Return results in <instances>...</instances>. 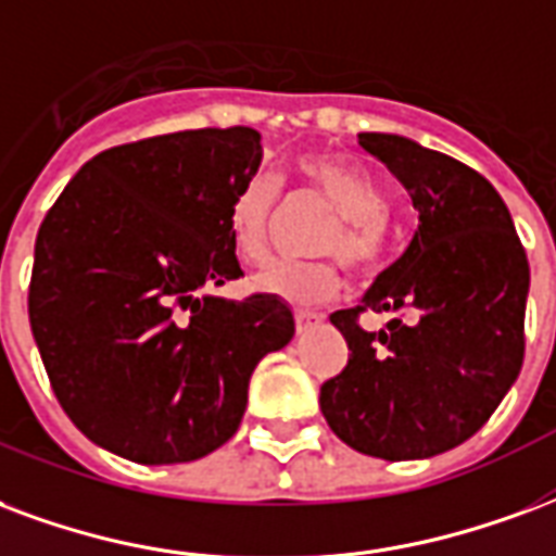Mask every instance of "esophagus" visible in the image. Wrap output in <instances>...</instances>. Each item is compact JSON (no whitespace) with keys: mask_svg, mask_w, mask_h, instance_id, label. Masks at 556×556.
Wrapping results in <instances>:
<instances>
[{"mask_svg":"<svg viewBox=\"0 0 556 556\" xmlns=\"http://www.w3.org/2000/svg\"><path fill=\"white\" fill-rule=\"evenodd\" d=\"M294 324H298V332H306L309 327L320 324V315H315V312H294Z\"/></svg>","mask_w":556,"mask_h":556,"instance_id":"1","label":"esophagus"}]
</instances>
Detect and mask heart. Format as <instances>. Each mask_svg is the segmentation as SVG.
Instances as JSON below:
<instances>
[{
  "mask_svg": "<svg viewBox=\"0 0 556 556\" xmlns=\"http://www.w3.org/2000/svg\"><path fill=\"white\" fill-rule=\"evenodd\" d=\"M298 170L306 191L318 194L339 215V224H332L320 238V253L339 256L353 270H371L382 253V224L389 215L380 185L356 164L330 155H309L298 164ZM277 208V176L258 170L241 185L229 208V238L241 262L265 258ZM253 286L294 306H318L341 289V274L339 267L324 258H274L253 277Z\"/></svg>",
  "mask_w": 556,
  "mask_h": 556,
  "instance_id": "b5f03b06",
  "label": "heart"
}]
</instances>
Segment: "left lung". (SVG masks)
Wrapping results in <instances>:
<instances>
[{"instance_id": "left-lung-1", "label": "left lung", "mask_w": 556, "mask_h": 556, "mask_svg": "<svg viewBox=\"0 0 556 556\" xmlns=\"http://www.w3.org/2000/svg\"><path fill=\"white\" fill-rule=\"evenodd\" d=\"M413 197L418 229L362 306L332 312L351 348L320 386V413L344 445L380 459H427L486 425L525 359L530 267L501 194L445 152L362 131ZM392 314L380 333L359 311Z\"/></svg>"}]
</instances>
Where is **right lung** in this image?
I'll list each match as a JSON object with an SVG mask.
<instances>
[{
    "label": "right lung",
    "instance_id": "1",
    "mask_svg": "<svg viewBox=\"0 0 556 556\" xmlns=\"http://www.w3.org/2000/svg\"><path fill=\"white\" fill-rule=\"evenodd\" d=\"M262 164L250 126L93 155L40 224L28 320L52 392L93 445L191 463L236 435L250 374L294 336L270 294L197 298L241 277L229 208Z\"/></svg>",
    "mask_w": 556,
    "mask_h": 556
}]
</instances>
